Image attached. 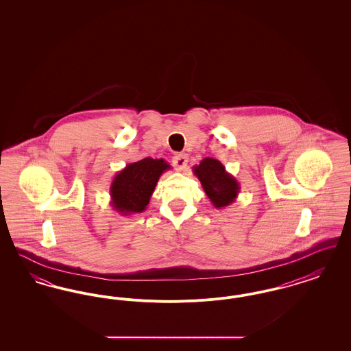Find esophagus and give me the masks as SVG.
Instances as JSON below:
<instances>
[{
  "mask_svg": "<svg viewBox=\"0 0 351 351\" xmlns=\"http://www.w3.org/2000/svg\"><path fill=\"white\" fill-rule=\"evenodd\" d=\"M172 163H173L176 169L183 171L184 168L186 167V165H188V156L185 154H176L172 158Z\"/></svg>",
  "mask_w": 351,
  "mask_h": 351,
  "instance_id": "obj_1",
  "label": "esophagus"
}]
</instances>
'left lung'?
Listing matches in <instances>:
<instances>
[{"label":"left lung","instance_id":"left-lung-1","mask_svg":"<svg viewBox=\"0 0 351 351\" xmlns=\"http://www.w3.org/2000/svg\"><path fill=\"white\" fill-rule=\"evenodd\" d=\"M193 173L200 180L204 192L215 208L229 206L238 197L241 185L217 159H202L200 165L193 166Z\"/></svg>","mask_w":351,"mask_h":351}]
</instances>
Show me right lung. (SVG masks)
<instances>
[{
  "label": "right lung",
  "instance_id": "right-lung-1",
  "mask_svg": "<svg viewBox=\"0 0 351 351\" xmlns=\"http://www.w3.org/2000/svg\"><path fill=\"white\" fill-rule=\"evenodd\" d=\"M167 169L171 166L162 158H145L121 169L109 189L113 209L121 216L145 212L159 178Z\"/></svg>",
  "mask_w": 351,
  "mask_h": 351
}]
</instances>
